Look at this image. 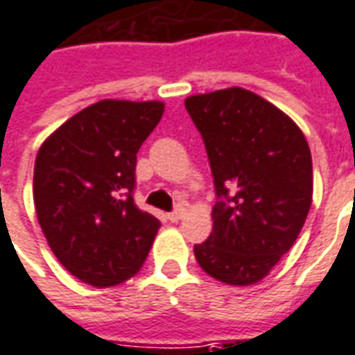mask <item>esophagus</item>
<instances>
[{"mask_svg":"<svg viewBox=\"0 0 355 355\" xmlns=\"http://www.w3.org/2000/svg\"><path fill=\"white\" fill-rule=\"evenodd\" d=\"M184 213H186L184 207H180V205H178L175 211H171L169 215H167V219H169L171 223H177V220H180L182 217H184Z\"/></svg>","mask_w":355,"mask_h":355,"instance_id":"obj_1","label":"esophagus"}]
</instances>
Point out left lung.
<instances>
[{"label": "left lung", "instance_id": "1", "mask_svg": "<svg viewBox=\"0 0 355 355\" xmlns=\"http://www.w3.org/2000/svg\"><path fill=\"white\" fill-rule=\"evenodd\" d=\"M186 111L205 144L217 203L194 255L209 277L250 286L296 242L313 196L311 152L281 109L244 88L190 96Z\"/></svg>", "mask_w": 355, "mask_h": 355}]
</instances>
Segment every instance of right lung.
<instances>
[{
	"instance_id": "obj_1",
	"label": "right lung",
	"mask_w": 355,
	"mask_h": 355,
	"mask_svg": "<svg viewBox=\"0 0 355 355\" xmlns=\"http://www.w3.org/2000/svg\"><path fill=\"white\" fill-rule=\"evenodd\" d=\"M161 101L101 100L42 144L34 205L51 252L96 288L135 277L161 223L138 209L136 153L161 121Z\"/></svg>"
}]
</instances>
